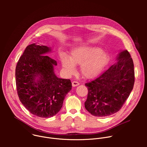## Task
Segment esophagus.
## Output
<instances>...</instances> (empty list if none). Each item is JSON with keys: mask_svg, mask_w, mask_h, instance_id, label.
Returning a JSON list of instances; mask_svg holds the SVG:
<instances>
[{"mask_svg": "<svg viewBox=\"0 0 147 147\" xmlns=\"http://www.w3.org/2000/svg\"><path fill=\"white\" fill-rule=\"evenodd\" d=\"M80 84V83L77 81H74L72 82V86L73 87H76Z\"/></svg>", "mask_w": 147, "mask_h": 147, "instance_id": "obj_1", "label": "esophagus"}]
</instances>
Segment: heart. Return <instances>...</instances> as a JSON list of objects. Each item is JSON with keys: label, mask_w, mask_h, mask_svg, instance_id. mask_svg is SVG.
<instances>
[{"label": "heart", "mask_w": 147, "mask_h": 147, "mask_svg": "<svg viewBox=\"0 0 147 147\" xmlns=\"http://www.w3.org/2000/svg\"><path fill=\"white\" fill-rule=\"evenodd\" d=\"M62 66L69 74L75 71V65H81V72L87 78L96 77L109 61L108 55L99 48L82 47L73 49L69 58L66 54L60 55Z\"/></svg>", "instance_id": "1"}]
</instances>
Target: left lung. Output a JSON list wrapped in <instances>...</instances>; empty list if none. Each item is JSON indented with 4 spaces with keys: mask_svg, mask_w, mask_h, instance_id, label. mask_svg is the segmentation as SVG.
I'll return each mask as SVG.
<instances>
[{
    "mask_svg": "<svg viewBox=\"0 0 147 147\" xmlns=\"http://www.w3.org/2000/svg\"><path fill=\"white\" fill-rule=\"evenodd\" d=\"M117 60L98 77L85 84L88 92L84 105L93 116L105 117L117 112L133 88L134 70L130 53L120 52Z\"/></svg>",
    "mask_w": 147,
    "mask_h": 147,
    "instance_id": "1",
    "label": "left lung"
}]
</instances>
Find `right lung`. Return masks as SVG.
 Segmentation results:
<instances>
[{
  "label": "right lung",
  "instance_id": "add662e5",
  "mask_svg": "<svg viewBox=\"0 0 147 147\" xmlns=\"http://www.w3.org/2000/svg\"><path fill=\"white\" fill-rule=\"evenodd\" d=\"M51 51L35 44L27 46L16 67V83L20 100L32 114L48 118L61 109L66 94L71 90L70 79L56 77V60L45 54ZM40 76L35 82V77Z\"/></svg>",
  "mask_w": 147,
  "mask_h": 147
}]
</instances>
